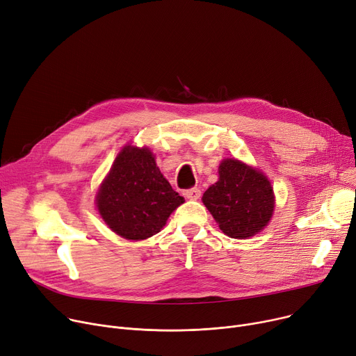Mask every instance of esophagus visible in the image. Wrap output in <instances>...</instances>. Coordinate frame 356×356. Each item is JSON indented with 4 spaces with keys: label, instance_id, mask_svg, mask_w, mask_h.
Returning a JSON list of instances; mask_svg holds the SVG:
<instances>
[{
    "label": "esophagus",
    "instance_id": "34e87169",
    "mask_svg": "<svg viewBox=\"0 0 356 356\" xmlns=\"http://www.w3.org/2000/svg\"><path fill=\"white\" fill-rule=\"evenodd\" d=\"M184 195H185V198H188V200H200V197H201V189H200V188L186 189Z\"/></svg>",
    "mask_w": 356,
    "mask_h": 356
}]
</instances>
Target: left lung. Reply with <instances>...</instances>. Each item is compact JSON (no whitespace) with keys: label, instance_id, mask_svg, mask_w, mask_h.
Here are the masks:
<instances>
[{"label":"left lung","instance_id":"left-lung-1","mask_svg":"<svg viewBox=\"0 0 356 356\" xmlns=\"http://www.w3.org/2000/svg\"><path fill=\"white\" fill-rule=\"evenodd\" d=\"M220 178L202 197L220 229L235 239L261 232L270 221L275 197L269 179L257 168L235 158L222 159Z\"/></svg>","mask_w":356,"mask_h":356}]
</instances>
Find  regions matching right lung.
Returning a JSON list of instances; mask_svg holds the SVG:
<instances>
[{"label":"right lung","instance_id":"obj_1","mask_svg":"<svg viewBox=\"0 0 356 356\" xmlns=\"http://www.w3.org/2000/svg\"><path fill=\"white\" fill-rule=\"evenodd\" d=\"M184 201L161 174L149 148L134 145L117 155L95 197L105 224L132 241L158 234Z\"/></svg>","mask_w":356,"mask_h":356}]
</instances>
